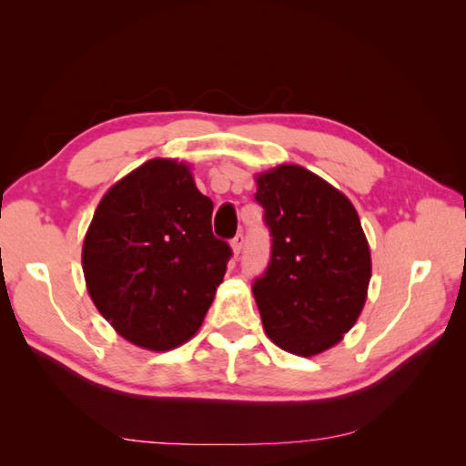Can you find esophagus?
<instances>
[{
	"mask_svg": "<svg viewBox=\"0 0 466 466\" xmlns=\"http://www.w3.org/2000/svg\"><path fill=\"white\" fill-rule=\"evenodd\" d=\"M230 246H232V252H234V256H238V254H240V250H242V246H244V236H242V234H236Z\"/></svg>",
	"mask_w": 466,
	"mask_h": 466,
	"instance_id": "esophagus-1",
	"label": "esophagus"
}]
</instances>
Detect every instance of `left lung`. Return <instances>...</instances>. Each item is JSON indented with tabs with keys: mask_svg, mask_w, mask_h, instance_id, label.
<instances>
[{
	"mask_svg": "<svg viewBox=\"0 0 466 466\" xmlns=\"http://www.w3.org/2000/svg\"><path fill=\"white\" fill-rule=\"evenodd\" d=\"M272 234L254 299L268 339L296 356L339 344L359 320L372 276L370 246L352 202L296 164L254 176Z\"/></svg>",
	"mask_w": 466,
	"mask_h": 466,
	"instance_id": "1",
	"label": "left lung"
}]
</instances>
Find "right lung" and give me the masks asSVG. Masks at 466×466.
<instances>
[{
    "label": "right lung",
    "instance_id": "obj_1",
    "mask_svg": "<svg viewBox=\"0 0 466 466\" xmlns=\"http://www.w3.org/2000/svg\"><path fill=\"white\" fill-rule=\"evenodd\" d=\"M212 210L192 166L174 157H152L104 194L82 268L97 312L122 339L164 352L200 330L232 254L214 238Z\"/></svg>",
    "mask_w": 466,
    "mask_h": 466
}]
</instances>
